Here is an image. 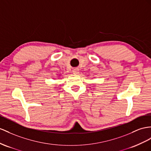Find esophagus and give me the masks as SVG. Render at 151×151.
Wrapping results in <instances>:
<instances>
[{
  "label": "esophagus",
  "instance_id": "1",
  "mask_svg": "<svg viewBox=\"0 0 151 151\" xmlns=\"http://www.w3.org/2000/svg\"><path fill=\"white\" fill-rule=\"evenodd\" d=\"M73 73H74L75 75H78V73H80L78 68H75V69H73Z\"/></svg>",
  "mask_w": 151,
  "mask_h": 151
}]
</instances>
